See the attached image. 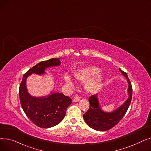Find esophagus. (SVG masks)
<instances>
[{
    "label": "esophagus",
    "mask_w": 151,
    "mask_h": 151,
    "mask_svg": "<svg viewBox=\"0 0 151 151\" xmlns=\"http://www.w3.org/2000/svg\"><path fill=\"white\" fill-rule=\"evenodd\" d=\"M80 97H74V99H73V101L74 102H78V101H79L80 100Z\"/></svg>",
    "instance_id": "obj_1"
}]
</instances>
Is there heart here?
I'll list each match as a JSON object with an SVG mask.
<instances>
[{
    "label": "heart",
    "mask_w": 151,
    "mask_h": 151,
    "mask_svg": "<svg viewBox=\"0 0 151 151\" xmlns=\"http://www.w3.org/2000/svg\"><path fill=\"white\" fill-rule=\"evenodd\" d=\"M100 69L94 66H88L78 69L73 72V76L76 80L84 83L86 81L84 86L86 91L89 93H96L101 88L104 81V76L99 72ZM65 83L73 86V83L68 75H65Z\"/></svg>",
    "instance_id": "b5f03b06"
}]
</instances>
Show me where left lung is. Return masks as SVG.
Returning a JSON list of instances; mask_svg holds the SVG:
<instances>
[{"mask_svg":"<svg viewBox=\"0 0 151 151\" xmlns=\"http://www.w3.org/2000/svg\"><path fill=\"white\" fill-rule=\"evenodd\" d=\"M122 74L127 78L129 83V99L124 105L112 113H105L101 109L99 104L97 95H92L89 98L90 106L87 112L83 114V118L90 127L98 131H106L111 129L117 124L125 116L130 106L132 99V86L127 73L121 68Z\"/></svg>","mask_w":151,"mask_h":151,"instance_id":"8db88e82","label":"left lung"}]
</instances>
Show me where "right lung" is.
<instances>
[{
    "mask_svg": "<svg viewBox=\"0 0 151 151\" xmlns=\"http://www.w3.org/2000/svg\"><path fill=\"white\" fill-rule=\"evenodd\" d=\"M60 64L59 58L40 62L24 73L19 86V99L23 111L29 119L40 128H50L59 124L71 104V99L59 92H51L50 96L42 98L32 97L27 91L26 78L33 73L43 74L46 68Z\"/></svg>",
    "mask_w": 151,
    "mask_h": 151,
    "instance_id": "add662e5",
    "label": "right lung"
}]
</instances>
